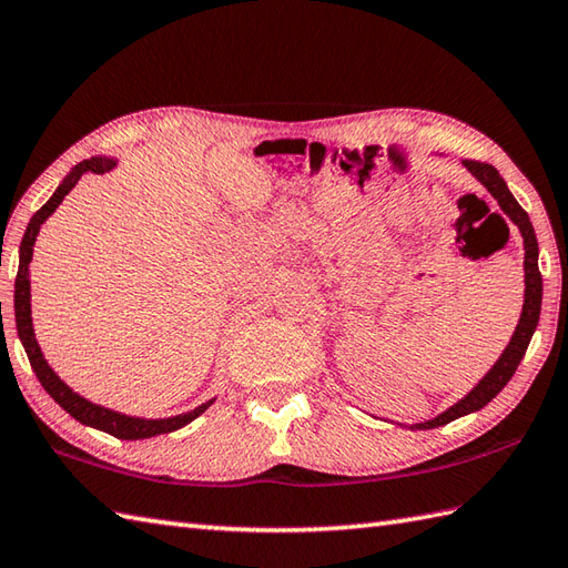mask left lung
Wrapping results in <instances>:
<instances>
[{"label": "left lung", "mask_w": 568, "mask_h": 568, "mask_svg": "<svg viewBox=\"0 0 568 568\" xmlns=\"http://www.w3.org/2000/svg\"><path fill=\"white\" fill-rule=\"evenodd\" d=\"M464 165L480 180V183H484V187L490 192V195L496 197L503 214L508 216V220L517 229H520L523 241H525V305H523V315H520V322H517L510 344L505 346V352L496 361V366H493L486 376L480 378L476 388L470 390L466 397H462L456 405L446 409V413L437 415L434 419L419 422V425H413V429H434V427L449 425V422L464 417L468 413H476V409L488 405L493 397H496L505 388V385H508L513 373L517 371V366H520V361L529 346V339H532L537 322H539V310H541V273H539V263H537L539 246H537L532 222H529V214L520 207V202L513 197V192L508 190V185H505V180L490 163L464 161Z\"/></svg>", "instance_id": "obj_1"}]
</instances>
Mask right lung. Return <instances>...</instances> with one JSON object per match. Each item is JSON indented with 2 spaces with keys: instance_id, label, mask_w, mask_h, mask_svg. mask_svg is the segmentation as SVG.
<instances>
[{
  "instance_id": "add662e5",
  "label": "right lung",
  "mask_w": 568,
  "mask_h": 568,
  "mask_svg": "<svg viewBox=\"0 0 568 568\" xmlns=\"http://www.w3.org/2000/svg\"><path fill=\"white\" fill-rule=\"evenodd\" d=\"M116 165L114 159H104V155H94V159H88L78 163L72 168L70 175L58 185V190L53 192V197L48 200L43 207L31 216V222L23 232L21 246H19V273H17V283H14V315H17V332L19 339L27 348L29 364L36 373V378L41 381V385L45 388V393L53 397V400L65 409L68 415L75 417L78 422L94 429H102L106 434H112L116 439H149L155 437V434H168L175 432L180 427H185L187 422H192L195 417H200L204 409H207L214 400L204 403L195 409H190L185 415H175V417H165V419H143V417H129L122 413H114V409H106L102 405H94L90 400H84L82 395L72 393L68 385L55 376V371L48 366V361L43 358L39 342L33 336V324H31V281H29V263L33 256V244L36 236H39L41 224L55 212V207L68 192L78 185V180L88 173H106L112 171Z\"/></svg>"
}]
</instances>
